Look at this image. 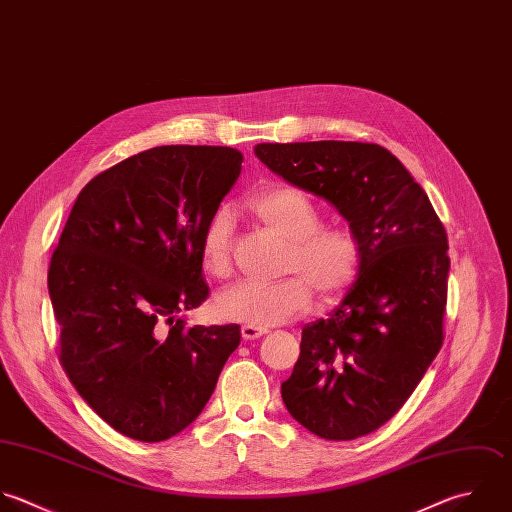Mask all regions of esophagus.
<instances>
[{"label":"esophagus","mask_w":512,"mask_h":512,"mask_svg":"<svg viewBox=\"0 0 512 512\" xmlns=\"http://www.w3.org/2000/svg\"><path fill=\"white\" fill-rule=\"evenodd\" d=\"M267 333V329H259V327H251V325H243L241 327V337L245 341H253V339H259Z\"/></svg>","instance_id":"34e87169"}]
</instances>
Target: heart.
Listing matches in <instances>:
<instances>
[{
	"label": "heart",
	"instance_id": "1",
	"mask_svg": "<svg viewBox=\"0 0 512 512\" xmlns=\"http://www.w3.org/2000/svg\"><path fill=\"white\" fill-rule=\"evenodd\" d=\"M249 211L271 231L289 241L287 273L279 281H243L225 289L215 309L221 319L267 329L301 317L311 307V287L323 301L341 297L355 281L361 265V245L347 227H323L317 205L301 191L279 187L253 195ZM233 217L219 209L207 221L199 259L207 275L225 279L231 273Z\"/></svg>",
	"mask_w": 512,
	"mask_h": 512
}]
</instances>
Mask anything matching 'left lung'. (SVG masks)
<instances>
[{
    "mask_svg": "<svg viewBox=\"0 0 512 512\" xmlns=\"http://www.w3.org/2000/svg\"><path fill=\"white\" fill-rule=\"evenodd\" d=\"M255 155L331 203L361 245L359 273L341 305L303 327L283 403L321 439L369 435L405 405L443 345L445 227L425 189L381 145L259 143Z\"/></svg>",
    "mask_w": 512,
    "mask_h": 512,
    "instance_id": "obj_1",
    "label": "left lung"
}]
</instances>
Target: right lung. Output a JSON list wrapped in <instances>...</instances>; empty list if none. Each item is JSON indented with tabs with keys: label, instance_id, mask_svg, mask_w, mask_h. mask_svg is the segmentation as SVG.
<instances>
[{
	"label": "right lung",
	"instance_id": "right-lung-1",
	"mask_svg": "<svg viewBox=\"0 0 512 512\" xmlns=\"http://www.w3.org/2000/svg\"><path fill=\"white\" fill-rule=\"evenodd\" d=\"M241 163L231 147L141 151L81 189L53 251L61 365L129 439L159 443L189 427L239 347V325L185 329L175 317L209 295L199 243Z\"/></svg>",
	"mask_w": 512,
	"mask_h": 512
}]
</instances>
